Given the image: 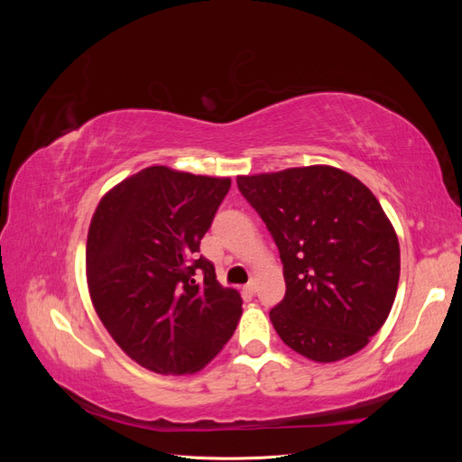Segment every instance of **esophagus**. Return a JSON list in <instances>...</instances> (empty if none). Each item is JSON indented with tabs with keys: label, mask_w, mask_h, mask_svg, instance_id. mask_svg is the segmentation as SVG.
<instances>
[{
	"label": "esophagus",
	"mask_w": 462,
	"mask_h": 462,
	"mask_svg": "<svg viewBox=\"0 0 462 462\" xmlns=\"http://www.w3.org/2000/svg\"><path fill=\"white\" fill-rule=\"evenodd\" d=\"M256 282H254V279H253V282H250L248 285H245V291L248 292V295H256Z\"/></svg>",
	"instance_id": "34e87169"
}]
</instances>
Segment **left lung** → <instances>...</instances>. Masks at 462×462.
Here are the masks:
<instances>
[{
    "label": "left lung",
    "mask_w": 462,
    "mask_h": 462,
    "mask_svg": "<svg viewBox=\"0 0 462 462\" xmlns=\"http://www.w3.org/2000/svg\"><path fill=\"white\" fill-rule=\"evenodd\" d=\"M236 185L283 262L285 299L270 312L282 341L319 365L362 351L385 324L401 272L374 192L331 165L239 175Z\"/></svg>",
    "instance_id": "left-lung-1"
}]
</instances>
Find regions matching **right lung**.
I'll use <instances>...</instances> for the list:
<instances>
[{
  "label": "right lung",
  "mask_w": 462,
  "mask_h": 462,
  "mask_svg": "<svg viewBox=\"0 0 462 462\" xmlns=\"http://www.w3.org/2000/svg\"><path fill=\"white\" fill-rule=\"evenodd\" d=\"M229 187V177L152 165L109 189L92 216L94 310L123 353L150 372H200L243 314L239 291L221 287L214 263L197 254Z\"/></svg>",
  "instance_id": "1"
}]
</instances>
